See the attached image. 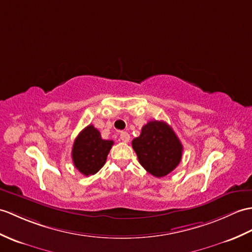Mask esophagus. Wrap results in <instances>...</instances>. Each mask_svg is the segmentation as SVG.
Here are the masks:
<instances>
[{"label": "esophagus", "mask_w": 252, "mask_h": 252, "mask_svg": "<svg viewBox=\"0 0 252 252\" xmlns=\"http://www.w3.org/2000/svg\"><path fill=\"white\" fill-rule=\"evenodd\" d=\"M120 138H121L122 142L128 143V140H130V134L126 133V132H121L120 133Z\"/></svg>", "instance_id": "esophagus-1"}]
</instances>
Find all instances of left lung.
Instances as JSON below:
<instances>
[{
	"label": "left lung",
	"instance_id": "obj_1",
	"mask_svg": "<svg viewBox=\"0 0 252 252\" xmlns=\"http://www.w3.org/2000/svg\"><path fill=\"white\" fill-rule=\"evenodd\" d=\"M138 161L154 176L164 177L177 167L183 156V145L164 121H149L142 133L132 140Z\"/></svg>",
	"mask_w": 252,
	"mask_h": 252
}]
</instances>
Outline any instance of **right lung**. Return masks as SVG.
Masks as SVG:
<instances>
[{
	"instance_id": "1",
	"label": "right lung",
	"mask_w": 252,
	"mask_h": 252,
	"mask_svg": "<svg viewBox=\"0 0 252 252\" xmlns=\"http://www.w3.org/2000/svg\"><path fill=\"white\" fill-rule=\"evenodd\" d=\"M113 145V140L103 139L94 126H86L73 145L72 159L75 167L85 176L94 175L105 164Z\"/></svg>"
}]
</instances>
